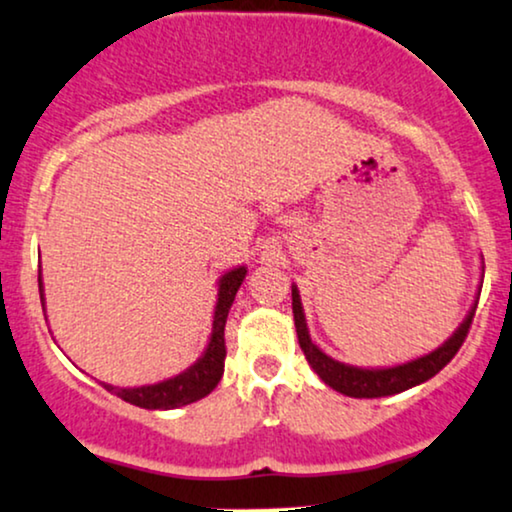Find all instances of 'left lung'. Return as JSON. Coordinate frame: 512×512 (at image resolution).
Listing matches in <instances>:
<instances>
[{
	"instance_id": "obj_1",
	"label": "left lung",
	"mask_w": 512,
	"mask_h": 512,
	"mask_svg": "<svg viewBox=\"0 0 512 512\" xmlns=\"http://www.w3.org/2000/svg\"><path fill=\"white\" fill-rule=\"evenodd\" d=\"M475 309L477 304L470 309L468 319L461 323V328H458V331L451 335L442 347L435 349V352L425 354V357H420L416 361H409V364L368 371V368H354V366L340 364V361L326 357V354L314 345L312 338H309L307 323H304L300 295H297V288L293 286V316H295L297 340H300V347L304 357L309 361V366H312L314 371L319 373L323 383L331 385L333 390L357 399H375V397H387V394L404 392L409 390V387H416L420 383H425V380H430L432 375H437L451 359L456 357V352L461 349L465 338H468L472 319H475Z\"/></svg>"
}]
</instances>
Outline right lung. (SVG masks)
I'll list each match as a JSON object with an SVG mask.
<instances>
[{
    "label": "right lung",
    "instance_id": "obj_1",
    "mask_svg": "<svg viewBox=\"0 0 512 512\" xmlns=\"http://www.w3.org/2000/svg\"><path fill=\"white\" fill-rule=\"evenodd\" d=\"M245 278V267L231 269L229 274L222 276L219 283V300L215 307V323H212V338L205 354L193 364L189 371H184L177 378L165 380L158 385H144V387H113L103 385L111 394H118L120 399L129 401V404L141 406V409H177V406L193 404V401L208 397L215 390L224 373V359H226V340H224V326L226 316H229L234 297L241 288ZM40 300L42 297V278H40Z\"/></svg>",
    "mask_w": 512,
    "mask_h": 512
}]
</instances>
